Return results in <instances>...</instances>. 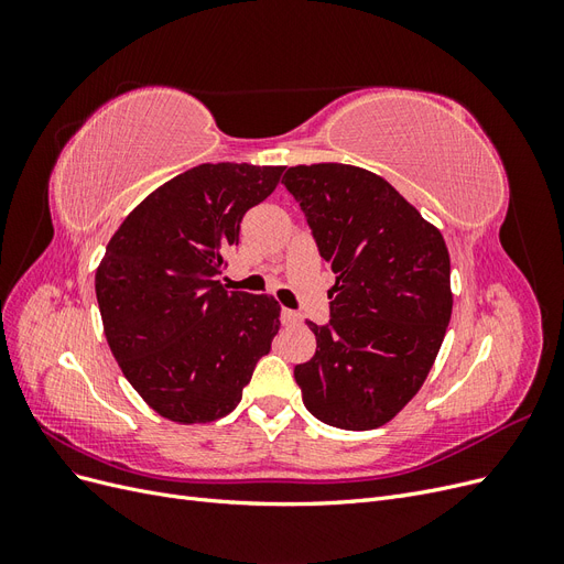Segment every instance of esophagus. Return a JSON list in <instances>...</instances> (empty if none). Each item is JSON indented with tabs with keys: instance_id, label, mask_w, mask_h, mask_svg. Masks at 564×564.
I'll list each match as a JSON object with an SVG mask.
<instances>
[{
	"instance_id": "esophagus-1",
	"label": "esophagus",
	"mask_w": 564,
	"mask_h": 564,
	"mask_svg": "<svg viewBox=\"0 0 564 564\" xmlns=\"http://www.w3.org/2000/svg\"><path fill=\"white\" fill-rule=\"evenodd\" d=\"M303 317H301V313H296V311H282V322L284 324H299Z\"/></svg>"
}]
</instances>
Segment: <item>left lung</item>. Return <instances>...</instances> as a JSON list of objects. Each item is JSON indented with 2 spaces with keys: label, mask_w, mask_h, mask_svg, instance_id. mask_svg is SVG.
<instances>
[{
  "label": "left lung",
  "mask_w": 564,
  "mask_h": 564,
  "mask_svg": "<svg viewBox=\"0 0 564 564\" xmlns=\"http://www.w3.org/2000/svg\"><path fill=\"white\" fill-rule=\"evenodd\" d=\"M336 275L329 322H308L317 350L294 367L308 412L371 431L412 400L452 317L449 251L381 176L350 164H299L282 178Z\"/></svg>",
  "instance_id": "obj_1"
}]
</instances>
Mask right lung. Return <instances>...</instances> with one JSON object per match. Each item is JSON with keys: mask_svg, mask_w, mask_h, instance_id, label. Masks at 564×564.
<instances>
[{"mask_svg": "<svg viewBox=\"0 0 564 564\" xmlns=\"http://www.w3.org/2000/svg\"><path fill=\"white\" fill-rule=\"evenodd\" d=\"M284 166L199 164L160 185L117 228L96 270L115 360L133 390L176 423H209L242 400L280 329L268 294L226 292L216 275L245 214Z\"/></svg>", "mask_w": 564, "mask_h": 564, "instance_id": "1", "label": "right lung"}]
</instances>
